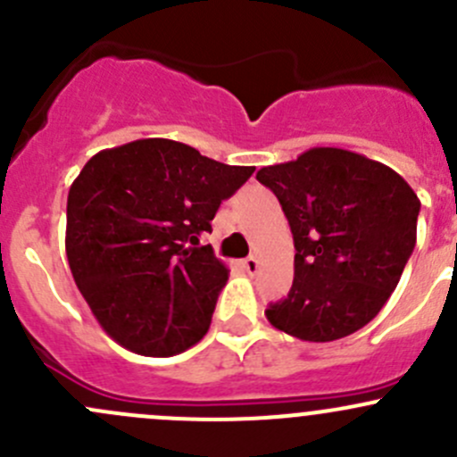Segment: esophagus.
<instances>
[{
	"instance_id": "1",
	"label": "esophagus",
	"mask_w": 457,
	"mask_h": 457,
	"mask_svg": "<svg viewBox=\"0 0 457 457\" xmlns=\"http://www.w3.org/2000/svg\"><path fill=\"white\" fill-rule=\"evenodd\" d=\"M243 267H245L247 274H250V276H256V274H258V270H261V262H258V258L250 256V258H245V261H243Z\"/></svg>"
}]
</instances>
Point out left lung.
Segmentation results:
<instances>
[{"instance_id":"obj_1","label":"left lung","mask_w":457,"mask_h":457,"mask_svg":"<svg viewBox=\"0 0 457 457\" xmlns=\"http://www.w3.org/2000/svg\"><path fill=\"white\" fill-rule=\"evenodd\" d=\"M256 179L294 234V283L265 310L276 329L331 343L365 327L389 301L416 247L420 201L385 163L343 147H312Z\"/></svg>"}]
</instances>
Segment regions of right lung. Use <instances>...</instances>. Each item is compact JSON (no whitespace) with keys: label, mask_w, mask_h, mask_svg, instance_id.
Listing matches in <instances>:
<instances>
[{"label":"right lung","mask_w":457,"mask_h":457,"mask_svg":"<svg viewBox=\"0 0 457 457\" xmlns=\"http://www.w3.org/2000/svg\"><path fill=\"white\" fill-rule=\"evenodd\" d=\"M252 172L172 139L130 141L87 161L68 192L66 256L110 338L168 358L207 334L229 270L199 237Z\"/></svg>","instance_id":"right-lung-1"}]
</instances>
